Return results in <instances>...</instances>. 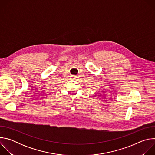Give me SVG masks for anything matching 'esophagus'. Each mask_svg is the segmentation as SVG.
Wrapping results in <instances>:
<instances>
[{"instance_id": "1", "label": "esophagus", "mask_w": 155, "mask_h": 155, "mask_svg": "<svg viewBox=\"0 0 155 155\" xmlns=\"http://www.w3.org/2000/svg\"><path fill=\"white\" fill-rule=\"evenodd\" d=\"M72 78H75V75H73V76H72Z\"/></svg>"}]
</instances>
